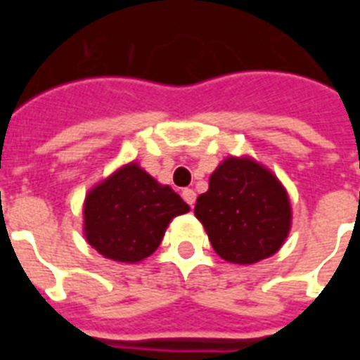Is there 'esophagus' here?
Segmentation results:
<instances>
[{"label": "esophagus", "mask_w": 360, "mask_h": 360, "mask_svg": "<svg viewBox=\"0 0 360 360\" xmlns=\"http://www.w3.org/2000/svg\"><path fill=\"white\" fill-rule=\"evenodd\" d=\"M182 198L186 200L187 203H189L191 207H193V205H195V202H196V193L193 189H184L182 191Z\"/></svg>", "instance_id": "1"}]
</instances>
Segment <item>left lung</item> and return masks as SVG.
<instances>
[{
	"label": "left lung",
	"mask_w": 360,
	"mask_h": 360,
	"mask_svg": "<svg viewBox=\"0 0 360 360\" xmlns=\"http://www.w3.org/2000/svg\"><path fill=\"white\" fill-rule=\"evenodd\" d=\"M195 216L219 257L252 265L281 249L292 209L285 187L266 167L252 158L229 157L196 200Z\"/></svg>",
	"instance_id": "8db88e82"
}]
</instances>
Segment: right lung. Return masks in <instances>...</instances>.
<instances>
[{
	"label": "right lung",
	"instance_id": "obj_1",
	"mask_svg": "<svg viewBox=\"0 0 360 360\" xmlns=\"http://www.w3.org/2000/svg\"><path fill=\"white\" fill-rule=\"evenodd\" d=\"M187 211L169 186L131 162L86 195L84 236L108 259L139 263L158 249L171 219Z\"/></svg>",
	"mask_w": 360,
	"mask_h": 360
}]
</instances>
